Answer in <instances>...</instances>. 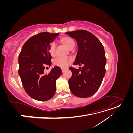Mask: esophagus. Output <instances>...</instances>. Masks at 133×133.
I'll use <instances>...</instances> for the list:
<instances>
[{
    "mask_svg": "<svg viewBox=\"0 0 133 133\" xmlns=\"http://www.w3.org/2000/svg\"><path fill=\"white\" fill-rule=\"evenodd\" d=\"M65 69H64V68H62V72H63V73H64V71H65Z\"/></svg>",
    "mask_w": 133,
    "mask_h": 133,
    "instance_id": "34e87169",
    "label": "esophagus"
}]
</instances>
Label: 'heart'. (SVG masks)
I'll list each match as a JSON object with an SVG mask.
<instances>
[{"label": "heart", "mask_w": 133, "mask_h": 133, "mask_svg": "<svg viewBox=\"0 0 133 133\" xmlns=\"http://www.w3.org/2000/svg\"><path fill=\"white\" fill-rule=\"evenodd\" d=\"M60 41L64 45H65L69 50L73 49L75 46V42L73 39L69 37H63L60 38ZM49 53L51 56H54L55 51V45L54 43L50 44L49 48ZM71 59L69 58H57L53 62L54 65L62 68H65L69 65L71 63Z\"/></svg>", "instance_id": "heart-1"}]
</instances>
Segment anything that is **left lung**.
I'll return each mask as SVG.
<instances>
[{
	"label": "left lung",
	"instance_id": "obj_1",
	"mask_svg": "<svg viewBox=\"0 0 133 133\" xmlns=\"http://www.w3.org/2000/svg\"><path fill=\"white\" fill-rule=\"evenodd\" d=\"M75 39L78 52L74 65H83L75 69L69 68L72 76L68 83L71 92L79 98L93 95L101 85L105 74L107 59L102 44L89 31L79 30L66 32Z\"/></svg>",
	"mask_w": 133,
	"mask_h": 133
}]
</instances>
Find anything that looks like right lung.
<instances>
[{
	"label": "right lung",
	"instance_id": "add662e5",
	"mask_svg": "<svg viewBox=\"0 0 133 133\" xmlns=\"http://www.w3.org/2000/svg\"><path fill=\"white\" fill-rule=\"evenodd\" d=\"M59 34L43 32L33 36L24 44L19 55L18 73L24 89L31 98L38 101H46L53 97L56 81L62 73L57 66L48 74L44 72L45 66L51 64L50 44Z\"/></svg>",
	"mask_w": 133,
	"mask_h": 133
}]
</instances>
